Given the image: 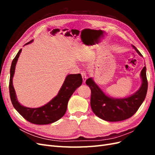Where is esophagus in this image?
<instances>
[{
    "mask_svg": "<svg viewBox=\"0 0 155 155\" xmlns=\"http://www.w3.org/2000/svg\"><path fill=\"white\" fill-rule=\"evenodd\" d=\"M81 76H82L83 83H85V81H86V80H87V78L86 72H84V71L82 72H81Z\"/></svg>",
    "mask_w": 155,
    "mask_h": 155,
    "instance_id": "esophagus-1",
    "label": "esophagus"
}]
</instances>
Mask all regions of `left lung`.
Here are the masks:
<instances>
[{
  "label": "left lung",
  "instance_id": "obj_1",
  "mask_svg": "<svg viewBox=\"0 0 155 155\" xmlns=\"http://www.w3.org/2000/svg\"><path fill=\"white\" fill-rule=\"evenodd\" d=\"M132 46L142 57L138 50L134 45ZM140 78L142 79V85L138 90L133 94L123 98L107 96L92 78L87 79L86 84L91 90V105L94 113L100 118L108 121H119L130 118L142 104L147 94L148 83L145 67L142 70Z\"/></svg>",
  "mask_w": 155,
  "mask_h": 155
}]
</instances>
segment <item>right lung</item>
Wrapping results in <instances>:
<instances>
[{
	"label": "right lung",
	"instance_id": "add662e5",
	"mask_svg": "<svg viewBox=\"0 0 155 155\" xmlns=\"http://www.w3.org/2000/svg\"><path fill=\"white\" fill-rule=\"evenodd\" d=\"M33 41L34 40H31L25 45L32 43ZM21 51L22 49L18 51L15 58L13 59L10 68L9 89L12 105L18 113L29 122L37 125H46L55 122L64 115L70 97L74 91L82 85L81 75L78 74H69L67 76L58 94L45 105L37 108L25 107L18 101L13 85L15 67Z\"/></svg>",
	"mask_w": 155,
	"mask_h": 155
}]
</instances>
